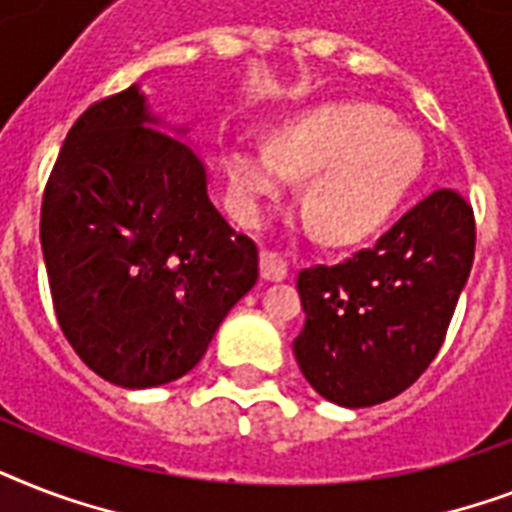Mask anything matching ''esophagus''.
<instances>
[{
	"instance_id": "1",
	"label": "esophagus",
	"mask_w": 512,
	"mask_h": 512,
	"mask_svg": "<svg viewBox=\"0 0 512 512\" xmlns=\"http://www.w3.org/2000/svg\"><path fill=\"white\" fill-rule=\"evenodd\" d=\"M287 263L276 252H263L260 255V276L265 281H284L287 279Z\"/></svg>"
}]
</instances>
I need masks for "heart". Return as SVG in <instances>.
<instances>
[{
	"mask_svg": "<svg viewBox=\"0 0 512 512\" xmlns=\"http://www.w3.org/2000/svg\"><path fill=\"white\" fill-rule=\"evenodd\" d=\"M231 191L247 215L287 191L289 175L311 177L305 209L324 239L353 244L388 223L422 175L420 138L364 103L324 106L284 124L273 146L225 148Z\"/></svg>",
	"mask_w": 512,
	"mask_h": 512,
	"instance_id": "heart-1",
	"label": "heart"
}]
</instances>
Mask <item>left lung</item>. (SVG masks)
Wrapping results in <instances>:
<instances>
[{"instance_id": "obj_1", "label": "left lung", "mask_w": 512, "mask_h": 512, "mask_svg": "<svg viewBox=\"0 0 512 512\" xmlns=\"http://www.w3.org/2000/svg\"><path fill=\"white\" fill-rule=\"evenodd\" d=\"M476 255L473 207L441 188L372 247L297 276L295 358L313 390L361 409L404 393L436 358Z\"/></svg>"}]
</instances>
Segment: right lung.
<instances>
[{
	"instance_id": "obj_1",
	"label": "right lung",
	"mask_w": 512,
	"mask_h": 512,
	"mask_svg": "<svg viewBox=\"0 0 512 512\" xmlns=\"http://www.w3.org/2000/svg\"><path fill=\"white\" fill-rule=\"evenodd\" d=\"M159 124L138 84L92 103L60 148L39 223L63 335L130 390L191 372L257 281L255 241L209 201L199 154Z\"/></svg>"
}]
</instances>
